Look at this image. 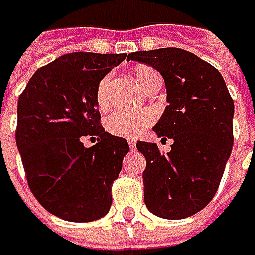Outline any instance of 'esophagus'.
<instances>
[{
    "label": "esophagus",
    "instance_id": "1",
    "mask_svg": "<svg viewBox=\"0 0 255 255\" xmlns=\"http://www.w3.org/2000/svg\"><path fill=\"white\" fill-rule=\"evenodd\" d=\"M128 146H130V149H134V148H136V140L130 139V140H128Z\"/></svg>",
    "mask_w": 255,
    "mask_h": 255
}]
</instances>
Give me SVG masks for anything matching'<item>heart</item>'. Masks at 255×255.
I'll list each match as a JSON object with an SVG mask.
<instances>
[{"mask_svg":"<svg viewBox=\"0 0 255 255\" xmlns=\"http://www.w3.org/2000/svg\"><path fill=\"white\" fill-rule=\"evenodd\" d=\"M134 77L137 83L146 90L154 83L160 81V74L146 65H140L134 69ZM110 87H112V75H104L95 90V101L101 110H107L112 104L110 97ZM155 121V113L149 109L139 110V112H128V110H116L106 119V130L116 136V137H127L131 139L142 133L146 127H149Z\"/></svg>","mask_w":255,"mask_h":255,"instance_id":"b5f03b06","label":"heart"}]
</instances>
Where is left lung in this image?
Instances as JSON below:
<instances>
[{"instance_id": "8db88e82", "label": "left lung", "mask_w": 255, "mask_h": 255, "mask_svg": "<svg viewBox=\"0 0 255 255\" xmlns=\"http://www.w3.org/2000/svg\"><path fill=\"white\" fill-rule=\"evenodd\" d=\"M165 78L168 106L154 131L171 151L137 142L146 158L142 174L145 204L165 219H184L203 210L215 196L233 148L234 103L219 71L180 48L128 54Z\"/></svg>"}]
</instances>
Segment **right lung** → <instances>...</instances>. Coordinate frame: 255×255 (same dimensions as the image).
Segmentation results:
<instances>
[{
    "instance_id": "1",
    "label": "right lung",
    "mask_w": 255,
    "mask_h": 255,
    "mask_svg": "<svg viewBox=\"0 0 255 255\" xmlns=\"http://www.w3.org/2000/svg\"><path fill=\"white\" fill-rule=\"evenodd\" d=\"M125 57L65 54L37 69L17 100L16 145L28 187L65 221L90 222L110 210L112 184L130 146L103 128L95 90ZM84 137L96 145L86 148Z\"/></svg>"
}]
</instances>
